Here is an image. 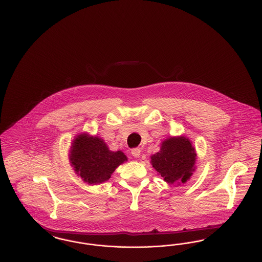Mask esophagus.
I'll use <instances>...</instances> for the list:
<instances>
[{"instance_id":"esophagus-1","label":"esophagus","mask_w":262,"mask_h":262,"mask_svg":"<svg viewBox=\"0 0 262 262\" xmlns=\"http://www.w3.org/2000/svg\"><path fill=\"white\" fill-rule=\"evenodd\" d=\"M141 151V149L140 147H136V148H133V149H132V155H133L135 158H140Z\"/></svg>"}]
</instances>
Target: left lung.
Here are the masks:
<instances>
[{
  "instance_id": "left-lung-1",
  "label": "left lung",
  "mask_w": 262,
  "mask_h": 262,
  "mask_svg": "<svg viewBox=\"0 0 262 262\" xmlns=\"http://www.w3.org/2000/svg\"><path fill=\"white\" fill-rule=\"evenodd\" d=\"M155 169L163 181L172 184L186 182L195 169L196 154L185 137H171L162 141L161 150L150 157Z\"/></svg>"
}]
</instances>
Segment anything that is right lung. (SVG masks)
I'll use <instances>...</instances> for the list:
<instances>
[{
  "label": "right lung",
  "mask_w": 262,
  "mask_h": 262,
  "mask_svg": "<svg viewBox=\"0 0 262 262\" xmlns=\"http://www.w3.org/2000/svg\"><path fill=\"white\" fill-rule=\"evenodd\" d=\"M127 161L121 151H112L99 137L81 134L73 141L70 161L77 174L89 184L108 181L116 168Z\"/></svg>",
  "instance_id": "obj_1"
}]
</instances>
